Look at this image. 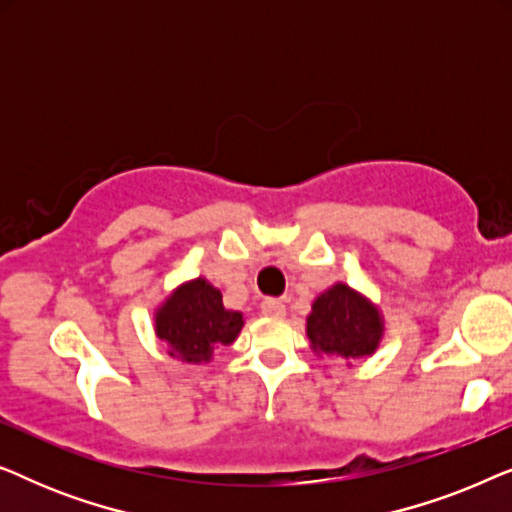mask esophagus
Returning <instances> with one entry per match:
<instances>
[{"mask_svg": "<svg viewBox=\"0 0 512 512\" xmlns=\"http://www.w3.org/2000/svg\"><path fill=\"white\" fill-rule=\"evenodd\" d=\"M261 312L268 314V317H284L286 305L282 303V300H277V298H265L263 303H261Z\"/></svg>", "mask_w": 512, "mask_h": 512, "instance_id": "esophagus-1", "label": "esophagus"}]
</instances>
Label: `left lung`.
<instances>
[{
  "mask_svg": "<svg viewBox=\"0 0 512 512\" xmlns=\"http://www.w3.org/2000/svg\"><path fill=\"white\" fill-rule=\"evenodd\" d=\"M307 335L317 352L359 359L373 354L380 342V312L349 286L335 284L314 300Z\"/></svg>",
  "mask_w": 512,
  "mask_h": 512,
  "instance_id": "1",
  "label": "left lung"
}]
</instances>
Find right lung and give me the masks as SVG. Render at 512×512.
<instances>
[{"mask_svg":"<svg viewBox=\"0 0 512 512\" xmlns=\"http://www.w3.org/2000/svg\"><path fill=\"white\" fill-rule=\"evenodd\" d=\"M240 328L242 314L226 310L221 291L205 279L174 291L156 317L158 338L167 342L172 356L188 363L207 361L214 347L230 345Z\"/></svg>","mask_w":512,"mask_h":512,"instance_id":"1","label":"right lung"}]
</instances>
